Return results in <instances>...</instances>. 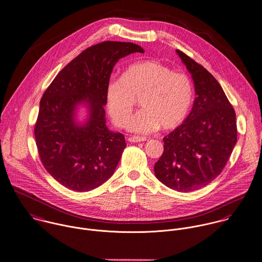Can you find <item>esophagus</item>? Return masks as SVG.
I'll use <instances>...</instances> for the list:
<instances>
[{"instance_id":"1","label":"esophagus","mask_w":262,"mask_h":262,"mask_svg":"<svg viewBox=\"0 0 262 262\" xmlns=\"http://www.w3.org/2000/svg\"><path fill=\"white\" fill-rule=\"evenodd\" d=\"M147 139L145 137H137V136L128 138V142H130V143H140V142H144Z\"/></svg>"}]
</instances>
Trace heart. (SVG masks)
Wrapping results in <instances>:
<instances>
[{
	"mask_svg": "<svg viewBox=\"0 0 262 262\" xmlns=\"http://www.w3.org/2000/svg\"><path fill=\"white\" fill-rule=\"evenodd\" d=\"M139 96L142 109L127 121V129L136 134H149L160 126L170 130L190 112L193 82L187 74L154 60L130 64L121 78L110 79L106 86L107 110L116 126H124Z\"/></svg>",
	"mask_w": 262,
	"mask_h": 262,
	"instance_id": "b5f03b06",
	"label": "heart"
}]
</instances>
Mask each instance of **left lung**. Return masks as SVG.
<instances>
[{
  "mask_svg": "<svg viewBox=\"0 0 262 262\" xmlns=\"http://www.w3.org/2000/svg\"><path fill=\"white\" fill-rule=\"evenodd\" d=\"M195 84L186 120L163 138L164 151L154 165L156 178L178 192L203 188L225 168L237 143L235 110L214 76L177 50Z\"/></svg>",
  "mask_w": 262,
  "mask_h": 262,
  "instance_id": "8db88e82",
  "label": "left lung"
}]
</instances>
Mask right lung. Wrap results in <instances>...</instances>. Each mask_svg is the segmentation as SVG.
Here are the masks:
<instances>
[{"label": "right lung", "mask_w": 262, "mask_h": 262, "mask_svg": "<svg viewBox=\"0 0 262 262\" xmlns=\"http://www.w3.org/2000/svg\"><path fill=\"white\" fill-rule=\"evenodd\" d=\"M139 45L102 41L82 51L48 86L34 126L38 155L46 170L62 186L88 192L113 173L126 146L124 136L106 125V86L116 62ZM79 103L89 109L83 124L75 121Z\"/></svg>", "instance_id": "right-lung-1"}]
</instances>
